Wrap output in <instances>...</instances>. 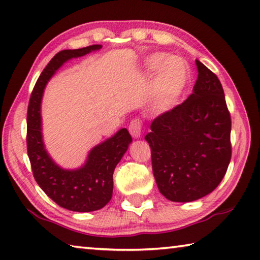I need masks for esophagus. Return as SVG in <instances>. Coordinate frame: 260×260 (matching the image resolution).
<instances>
[{
  "label": "esophagus",
  "mask_w": 260,
  "mask_h": 260,
  "mask_svg": "<svg viewBox=\"0 0 260 260\" xmlns=\"http://www.w3.org/2000/svg\"><path fill=\"white\" fill-rule=\"evenodd\" d=\"M128 129H129L131 135L133 136V138L135 139L140 138L141 134H142V132H141L142 131V121L140 119H133L131 121Z\"/></svg>",
  "instance_id": "obj_1"
}]
</instances>
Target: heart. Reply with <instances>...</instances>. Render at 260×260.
I'll use <instances>...</instances> for the list:
<instances>
[{
  "instance_id": "b5f03b06",
  "label": "heart",
  "mask_w": 260,
  "mask_h": 260,
  "mask_svg": "<svg viewBox=\"0 0 260 260\" xmlns=\"http://www.w3.org/2000/svg\"><path fill=\"white\" fill-rule=\"evenodd\" d=\"M158 69L151 86L152 103L159 110H170L181 99L188 85L189 70L186 63L177 57L167 58L164 54H156L148 60V70Z\"/></svg>"
}]
</instances>
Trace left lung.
I'll return each instance as SVG.
<instances>
[{
  "mask_svg": "<svg viewBox=\"0 0 260 260\" xmlns=\"http://www.w3.org/2000/svg\"><path fill=\"white\" fill-rule=\"evenodd\" d=\"M199 77L183 103L161 113L146 135L162 196L192 202L213 191L232 157L231 113L218 77L196 59Z\"/></svg>",
  "mask_w": 260,
  "mask_h": 260,
  "instance_id": "1",
  "label": "left lung"
}]
</instances>
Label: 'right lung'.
Returning <instances> with one entry per match:
<instances>
[{"instance_id":"right-lung-1","label":"right lung","mask_w":260,"mask_h":260,"mask_svg":"<svg viewBox=\"0 0 260 260\" xmlns=\"http://www.w3.org/2000/svg\"><path fill=\"white\" fill-rule=\"evenodd\" d=\"M101 48V45H93L81 49L57 52L35 83L27 110L26 142L35 181L56 204L76 212H91L109 203L112 197L114 169L128 149L132 136L126 128H121L91 149L85 165L80 169H61L48 155L43 144L41 100L47 82L65 61Z\"/></svg>"}]
</instances>
